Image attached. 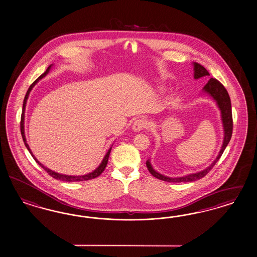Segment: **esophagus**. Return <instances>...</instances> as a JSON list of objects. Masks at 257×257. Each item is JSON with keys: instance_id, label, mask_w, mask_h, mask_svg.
<instances>
[{"instance_id": "34e87169", "label": "esophagus", "mask_w": 257, "mask_h": 257, "mask_svg": "<svg viewBox=\"0 0 257 257\" xmlns=\"http://www.w3.org/2000/svg\"><path fill=\"white\" fill-rule=\"evenodd\" d=\"M146 126H147L146 119H144L142 117L141 118H138V119L135 120V122L133 124V130L135 132H140L141 130H143L144 128H146Z\"/></svg>"}]
</instances>
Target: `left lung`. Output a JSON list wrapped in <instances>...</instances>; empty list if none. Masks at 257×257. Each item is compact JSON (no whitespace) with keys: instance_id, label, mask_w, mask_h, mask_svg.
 I'll return each mask as SVG.
<instances>
[{"instance_id":"8db88e82","label":"left lung","mask_w":257,"mask_h":257,"mask_svg":"<svg viewBox=\"0 0 257 257\" xmlns=\"http://www.w3.org/2000/svg\"><path fill=\"white\" fill-rule=\"evenodd\" d=\"M192 65H193V70H194V79L196 80L199 78L210 75L209 72L206 70L205 68H203L202 65L196 62L192 63ZM202 92L210 96L211 98L216 101V104L220 111V117H221V122H222V127H223V141H222L221 148L218 152V156L206 169L195 172V173L187 174L185 176H181V177H169V176H166V175L159 173L158 171H156L153 168V166L151 164V160L148 159L146 161V166L148 168L149 171L151 172V174L157 179L170 182V183H183V182L187 183V182H194L197 180L201 179L203 176H205L211 171V169L215 166V164L218 162V159L220 158V156L223 154L224 150L227 147L228 143L230 142V140L232 138V133H233V117H232L231 100H230L229 94L227 92L225 87L222 86L218 80H216L214 78H210L209 81L207 82V84L203 86Z\"/></svg>"}]
</instances>
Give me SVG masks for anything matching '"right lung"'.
<instances>
[{
    "mask_svg": "<svg viewBox=\"0 0 257 257\" xmlns=\"http://www.w3.org/2000/svg\"><path fill=\"white\" fill-rule=\"evenodd\" d=\"M52 66L53 65H51V66H49V68L47 69L46 71L43 73V74H41L40 76H39L33 84H32L30 87L28 88V90H27V92H26V95H25V98H24V105H23V113H22V118H21V132H22V136H23V140H24V144H25V147L27 148V150L29 151V153L31 154V156H33V158L35 159V161L37 162V163L39 164V166L44 170V171H47V173H49V175H51L53 178H55L56 180H60V181H63V182H80V181H86V180H90L94 179V178H96V177H98L100 174H101L102 171H104V169H105V167H106V165H107V162H108V157L109 155H110V152H111V149H112V146L108 149V151H107V153H106V155L104 156L103 157V159H102V161H101V163L99 165V167L96 169V170H94L92 172H89V173H87V174H85V175H78V176H73V175H66V174H61V173H58V172H55V171H52V170H50V169H48L46 168L45 166H43L42 164L39 162V160L36 158V156L33 155V153H32L31 149L29 147V145L27 144V141H26V138H25V134H24V113H25V107H26V102H27V100H28V97H29V94L31 92L32 89H33V87L36 86L38 83H39V80H41L42 78L45 77L47 74L50 72V70H51V68H52Z\"/></svg>",
    "mask_w": 257,
    "mask_h": 257,
    "instance_id": "1",
    "label": "right lung"
}]
</instances>
